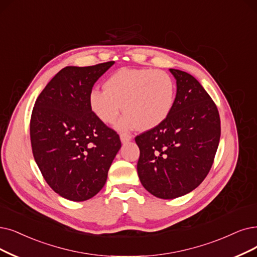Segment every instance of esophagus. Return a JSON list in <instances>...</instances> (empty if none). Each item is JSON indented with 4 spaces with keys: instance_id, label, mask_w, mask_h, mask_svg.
I'll use <instances>...</instances> for the list:
<instances>
[{
    "instance_id": "34e87169",
    "label": "esophagus",
    "mask_w": 257,
    "mask_h": 257,
    "mask_svg": "<svg viewBox=\"0 0 257 257\" xmlns=\"http://www.w3.org/2000/svg\"><path fill=\"white\" fill-rule=\"evenodd\" d=\"M132 139V136H130L128 134H125V133H122V134H120V140L122 143H126L128 141H131Z\"/></svg>"
}]
</instances>
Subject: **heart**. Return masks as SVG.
Returning <instances> with one entry per match:
<instances>
[{"label": "heart", "mask_w": 257, "mask_h": 257, "mask_svg": "<svg viewBox=\"0 0 257 257\" xmlns=\"http://www.w3.org/2000/svg\"><path fill=\"white\" fill-rule=\"evenodd\" d=\"M103 88L90 91L89 107L105 124L114 123L124 108L127 112L117 124L122 131L158 126L170 115L176 96L173 78L152 68H121L105 80Z\"/></svg>", "instance_id": "1"}]
</instances>
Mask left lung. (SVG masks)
I'll list each match as a JSON object with an SVG mask.
<instances>
[{
	"label": "left lung",
	"instance_id": "1",
	"mask_svg": "<svg viewBox=\"0 0 257 257\" xmlns=\"http://www.w3.org/2000/svg\"><path fill=\"white\" fill-rule=\"evenodd\" d=\"M176 80V97L170 115L135 141L140 150V182L154 196H183L207 177L220 139L216 105L190 74L170 68Z\"/></svg>",
	"mask_w": 257,
	"mask_h": 257
}]
</instances>
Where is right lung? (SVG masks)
I'll return each instance as SVG.
<instances>
[{"instance_id":"1","label":"right lung","mask_w":257,"mask_h":257,"mask_svg":"<svg viewBox=\"0 0 257 257\" xmlns=\"http://www.w3.org/2000/svg\"><path fill=\"white\" fill-rule=\"evenodd\" d=\"M114 61L66 66L36 101L30 120L35 160L48 186L71 201H84L104 187L121 148L119 135L91 111L88 96Z\"/></svg>"}]
</instances>
